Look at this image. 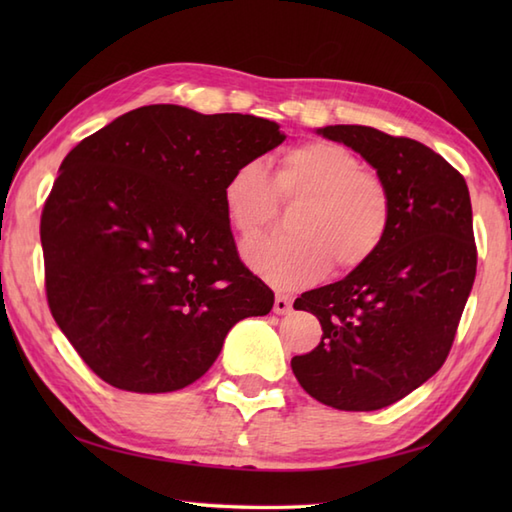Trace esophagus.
<instances>
[{
    "label": "esophagus",
    "instance_id": "obj_1",
    "mask_svg": "<svg viewBox=\"0 0 512 512\" xmlns=\"http://www.w3.org/2000/svg\"><path fill=\"white\" fill-rule=\"evenodd\" d=\"M273 310H275L277 314H288V312L292 310V299L286 297V295H277V297H275Z\"/></svg>",
    "mask_w": 512,
    "mask_h": 512
}]
</instances>
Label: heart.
Returning a JSON list of instances; mask_svg holds the SVG:
<instances>
[{
	"label": "heart",
	"mask_w": 512,
	"mask_h": 512,
	"mask_svg": "<svg viewBox=\"0 0 512 512\" xmlns=\"http://www.w3.org/2000/svg\"><path fill=\"white\" fill-rule=\"evenodd\" d=\"M279 202H299L290 239H264L244 248V262L266 284L297 290L317 284L330 266L347 273L367 264L391 226V193L350 149L312 140L281 156L270 182L259 160L231 171L222 189L228 226L248 242L273 222Z\"/></svg>",
	"instance_id": "1"
}]
</instances>
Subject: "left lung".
<instances>
[{"instance_id": "left-lung-1", "label": "left lung", "mask_w": 512, "mask_h": 512, "mask_svg": "<svg viewBox=\"0 0 512 512\" xmlns=\"http://www.w3.org/2000/svg\"><path fill=\"white\" fill-rule=\"evenodd\" d=\"M317 134L374 167L394 213L367 264L295 301L321 321L323 336L290 367L323 405L376 411L447 361L475 281L471 195L460 173L418 140L363 125H328Z\"/></svg>"}]
</instances>
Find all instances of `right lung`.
I'll return each instance as SVG.
<instances>
[{
    "label": "right lung",
    "mask_w": 512,
    "mask_h": 512,
    "mask_svg": "<svg viewBox=\"0 0 512 512\" xmlns=\"http://www.w3.org/2000/svg\"><path fill=\"white\" fill-rule=\"evenodd\" d=\"M286 140L250 114L147 105L76 145L41 215L54 321L92 372L136 394L195 383L275 295L242 264L222 189Z\"/></svg>",
    "instance_id": "obj_1"
}]
</instances>
